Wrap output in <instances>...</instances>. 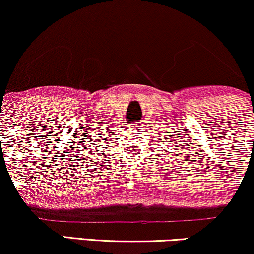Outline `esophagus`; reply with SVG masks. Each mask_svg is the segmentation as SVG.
I'll use <instances>...</instances> for the list:
<instances>
[{
    "mask_svg": "<svg viewBox=\"0 0 254 254\" xmlns=\"http://www.w3.org/2000/svg\"><path fill=\"white\" fill-rule=\"evenodd\" d=\"M129 128L132 130H137V132H139V129H141V126H140V125H137V124H134L133 126H130Z\"/></svg>",
    "mask_w": 254,
    "mask_h": 254,
    "instance_id": "obj_1",
    "label": "esophagus"
}]
</instances>
